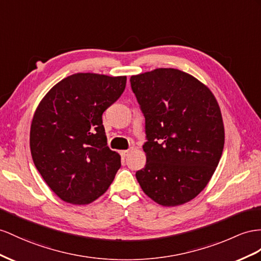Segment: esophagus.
I'll list each match as a JSON object with an SVG mask.
<instances>
[{
	"label": "esophagus",
	"instance_id": "34e87169",
	"mask_svg": "<svg viewBox=\"0 0 261 261\" xmlns=\"http://www.w3.org/2000/svg\"><path fill=\"white\" fill-rule=\"evenodd\" d=\"M133 151V148H129L128 150H124V151H121L120 153H121L122 156H128L130 153Z\"/></svg>",
	"mask_w": 261,
	"mask_h": 261
}]
</instances>
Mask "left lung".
<instances>
[{
    "instance_id": "8db88e82",
    "label": "left lung",
    "mask_w": 261,
    "mask_h": 261,
    "mask_svg": "<svg viewBox=\"0 0 261 261\" xmlns=\"http://www.w3.org/2000/svg\"><path fill=\"white\" fill-rule=\"evenodd\" d=\"M130 83L145 119L146 164L138 182L158 204L182 205L205 189L222 156L219 106L205 85L178 69L158 68Z\"/></svg>"
}]
</instances>
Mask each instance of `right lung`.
<instances>
[{"instance_id":"obj_1","label":"right lung","mask_w":261,"mask_h":261,"mask_svg":"<svg viewBox=\"0 0 261 261\" xmlns=\"http://www.w3.org/2000/svg\"><path fill=\"white\" fill-rule=\"evenodd\" d=\"M126 77L79 72L63 79L38 105L31 125L33 161L67 203L85 205L108 190L121 166L107 145L102 113L117 101Z\"/></svg>"}]
</instances>
